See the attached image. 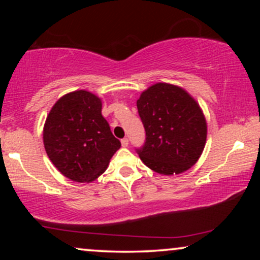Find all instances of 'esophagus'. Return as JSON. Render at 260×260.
Returning <instances> with one entry per match:
<instances>
[{
	"instance_id": "obj_1",
	"label": "esophagus",
	"mask_w": 260,
	"mask_h": 260,
	"mask_svg": "<svg viewBox=\"0 0 260 260\" xmlns=\"http://www.w3.org/2000/svg\"><path fill=\"white\" fill-rule=\"evenodd\" d=\"M122 145L123 147H127V145H129V140H127V138H123Z\"/></svg>"
}]
</instances>
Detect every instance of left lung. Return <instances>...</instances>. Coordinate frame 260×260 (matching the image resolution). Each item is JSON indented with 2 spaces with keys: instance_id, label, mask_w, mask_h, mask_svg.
I'll return each instance as SVG.
<instances>
[{
  "instance_id": "1",
  "label": "left lung",
  "mask_w": 260,
  "mask_h": 260,
  "mask_svg": "<svg viewBox=\"0 0 260 260\" xmlns=\"http://www.w3.org/2000/svg\"><path fill=\"white\" fill-rule=\"evenodd\" d=\"M137 109L145 142L136 152L145 166L173 175L197 163L206 144L207 124L200 106L186 91L155 84L141 94Z\"/></svg>"
}]
</instances>
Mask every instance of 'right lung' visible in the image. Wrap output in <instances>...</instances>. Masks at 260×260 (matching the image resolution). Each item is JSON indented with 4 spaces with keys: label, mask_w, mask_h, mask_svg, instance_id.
<instances>
[{
    "label": "right lung",
    "mask_w": 260,
    "mask_h": 260,
    "mask_svg": "<svg viewBox=\"0 0 260 260\" xmlns=\"http://www.w3.org/2000/svg\"><path fill=\"white\" fill-rule=\"evenodd\" d=\"M44 144L55 168L76 182L97 179L120 148L102 116L101 99L83 90L55 103L45 123Z\"/></svg>",
    "instance_id": "add662e5"
}]
</instances>
